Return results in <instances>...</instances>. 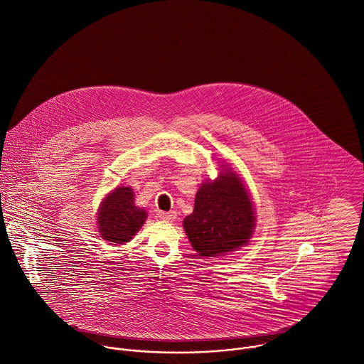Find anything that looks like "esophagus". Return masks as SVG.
<instances>
[{
	"mask_svg": "<svg viewBox=\"0 0 364 364\" xmlns=\"http://www.w3.org/2000/svg\"><path fill=\"white\" fill-rule=\"evenodd\" d=\"M176 217H177L176 211H168V213L159 211L157 213V218L161 220V221H173V220H176Z\"/></svg>",
	"mask_w": 364,
	"mask_h": 364,
	"instance_id": "34e87169",
	"label": "esophagus"
}]
</instances>
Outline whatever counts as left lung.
<instances>
[{
    "label": "left lung",
    "mask_w": 364,
    "mask_h": 364,
    "mask_svg": "<svg viewBox=\"0 0 364 364\" xmlns=\"http://www.w3.org/2000/svg\"><path fill=\"white\" fill-rule=\"evenodd\" d=\"M193 248L203 257H218L248 242L255 227L251 198L232 171L201 186L194 211L183 221Z\"/></svg>",
    "instance_id": "1"
}]
</instances>
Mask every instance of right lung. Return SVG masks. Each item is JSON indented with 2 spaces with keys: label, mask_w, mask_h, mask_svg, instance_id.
<instances>
[{
  "label": "right lung",
  "mask_w": 364,
  "mask_h": 364,
  "mask_svg": "<svg viewBox=\"0 0 364 364\" xmlns=\"http://www.w3.org/2000/svg\"><path fill=\"white\" fill-rule=\"evenodd\" d=\"M130 187H117L102 201L97 225L103 240L114 244L129 242L146 221V211L134 205Z\"/></svg>",
  "instance_id": "add662e5"
}]
</instances>
